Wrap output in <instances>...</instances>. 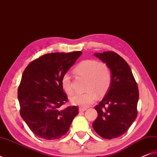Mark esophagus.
<instances>
[{
    "label": "esophagus",
    "mask_w": 157,
    "mask_h": 157,
    "mask_svg": "<svg viewBox=\"0 0 157 157\" xmlns=\"http://www.w3.org/2000/svg\"><path fill=\"white\" fill-rule=\"evenodd\" d=\"M86 110H87V109H86V108H83V107H80V108L78 109L79 112H83V111H86Z\"/></svg>",
    "instance_id": "obj_1"
}]
</instances>
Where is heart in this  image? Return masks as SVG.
Returning a JSON list of instances; mask_svg holds the SVG:
<instances>
[{
    "instance_id": "b5f03b06",
    "label": "heart",
    "mask_w": 157,
    "mask_h": 157,
    "mask_svg": "<svg viewBox=\"0 0 157 157\" xmlns=\"http://www.w3.org/2000/svg\"><path fill=\"white\" fill-rule=\"evenodd\" d=\"M74 72L80 76L86 78V92L76 94L70 98L74 105L81 107H87L95 101L97 94L102 96L110 87L112 80L111 71L105 63L94 59H86L80 62L74 69ZM61 87L64 92L71 95L73 87L70 76L66 73L61 78Z\"/></svg>"
}]
</instances>
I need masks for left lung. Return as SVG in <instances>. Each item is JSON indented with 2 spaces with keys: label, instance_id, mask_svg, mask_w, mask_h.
Here are the masks:
<instances>
[{
  "label": "left lung",
  "instance_id": "1",
  "mask_svg": "<svg viewBox=\"0 0 157 157\" xmlns=\"http://www.w3.org/2000/svg\"><path fill=\"white\" fill-rule=\"evenodd\" d=\"M94 55L109 67L112 80L106 96L95 106L98 117L92 126L100 137L111 140L128 131L137 117L139 90L131 67L119 55L108 51Z\"/></svg>",
  "mask_w": 157,
  "mask_h": 157
}]
</instances>
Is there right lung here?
Wrapping results in <instances>:
<instances>
[{"label":"right lung","instance_id":"add662e5","mask_svg":"<svg viewBox=\"0 0 157 157\" xmlns=\"http://www.w3.org/2000/svg\"><path fill=\"white\" fill-rule=\"evenodd\" d=\"M81 51L44 55L29 63L17 90L20 113L38 137L57 140L67 133L78 107L59 109L67 101L61 78L81 55Z\"/></svg>","mask_w":157,"mask_h":157}]
</instances>
